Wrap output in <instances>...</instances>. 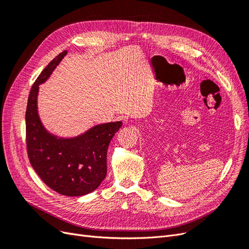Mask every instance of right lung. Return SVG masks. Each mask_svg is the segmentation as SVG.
I'll use <instances>...</instances> for the list:
<instances>
[{
	"label": "right lung",
	"instance_id": "obj_1",
	"mask_svg": "<svg viewBox=\"0 0 249 249\" xmlns=\"http://www.w3.org/2000/svg\"><path fill=\"white\" fill-rule=\"evenodd\" d=\"M62 52L47 65L33 84L26 111L27 150L30 163L42 182L65 196H83L94 191L107 175V152L122 122L93 125L74 137H60L44 127L37 97L43 84L62 61Z\"/></svg>",
	"mask_w": 249,
	"mask_h": 249
}]
</instances>
